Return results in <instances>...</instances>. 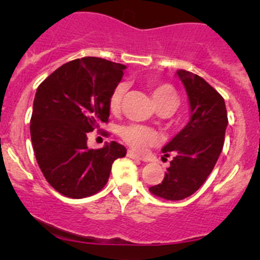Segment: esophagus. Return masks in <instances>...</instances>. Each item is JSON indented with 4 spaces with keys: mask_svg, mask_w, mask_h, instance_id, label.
Returning <instances> with one entry per match:
<instances>
[{
    "mask_svg": "<svg viewBox=\"0 0 260 260\" xmlns=\"http://www.w3.org/2000/svg\"><path fill=\"white\" fill-rule=\"evenodd\" d=\"M127 156H128V157H131V159H138V160H143V161H145L144 157H142V156H140V155H138L137 153H134L133 150H128Z\"/></svg>",
    "mask_w": 260,
    "mask_h": 260,
    "instance_id": "1",
    "label": "esophagus"
}]
</instances>
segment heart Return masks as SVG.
Here are the masks:
<instances>
[{
	"instance_id": "heart-1",
	"label": "heart",
	"mask_w": 260,
	"mask_h": 260,
	"mask_svg": "<svg viewBox=\"0 0 260 260\" xmlns=\"http://www.w3.org/2000/svg\"><path fill=\"white\" fill-rule=\"evenodd\" d=\"M124 90H126V86L123 84H118L113 89L109 100L111 111H117L120 109ZM151 95H153L154 103L156 104V106L166 103H174L177 105V94H176L175 89L169 84L155 85L151 89ZM120 137L131 148L138 151L145 150L147 148L155 144L157 140V133L151 128L142 126V124H128V126L121 127Z\"/></svg>"
}]
</instances>
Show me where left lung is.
<instances>
[{"mask_svg":"<svg viewBox=\"0 0 260 260\" xmlns=\"http://www.w3.org/2000/svg\"><path fill=\"white\" fill-rule=\"evenodd\" d=\"M176 74L186 89L189 121L164 145L162 153L175 156L162 182L149 188L166 201H182L201 188L221 154L229 124L225 101L213 86L188 71Z\"/></svg>","mask_w":260,"mask_h":260,"instance_id":"1","label":"left lung"}]
</instances>
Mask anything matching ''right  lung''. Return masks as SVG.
I'll return each mask as SVG.
<instances>
[{
    "label": "right lung",
    "mask_w": 260,
    "mask_h": 260,
    "mask_svg": "<svg viewBox=\"0 0 260 260\" xmlns=\"http://www.w3.org/2000/svg\"><path fill=\"white\" fill-rule=\"evenodd\" d=\"M126 66L99 57L64 63L39 85L30 120L31 144L46 181L68 198L98 193L113 161L127 150L116 142L89 149L88 133L110 116L109 100Z\"/></svg>",
    "instance_id": "obj_1"
}]
</instances>
